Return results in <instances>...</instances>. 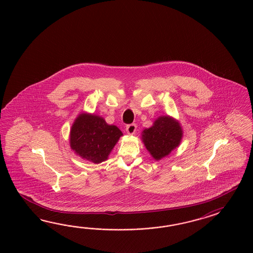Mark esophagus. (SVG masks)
Instances as JSON below:
<instances>
[{"instance_id": "obj_1", "label": "esophagus", "mask_w": 253, "mask_h": 253, "mask_svg": "<svg viewBox=\"0 0 253 253\" xmlns=\"http://www.w3.org/2000/svg\"><path fill=\"white\" fill-rule=\"evenodd\" d=\"M126 131L128 132V134H130V135L134 134V132L136 131V125H135L134 123L127 125V126H126Z\"/></svg>"}]
</instances>
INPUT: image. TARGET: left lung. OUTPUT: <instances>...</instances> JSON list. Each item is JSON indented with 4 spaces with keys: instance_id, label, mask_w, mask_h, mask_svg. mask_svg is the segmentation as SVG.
I'll list each match as a JSON object with an SVG mask.
<instances>
[{
    "instance_id": "obj_1",
    "label": "left lung",
    "mask_w": 253,
    "mask_h": 253,
    "mask_svg": "<svg viewBox=\"0 0 253 253\" xmlns=\"http://www.w3.org/2000/svg\"><path fill=\"white\" fill-rule=\"evenodd\" d=\"M183 135L180 123L167 115L159 117L150 128L142 131L141 138L154 160L161 161L180 146Z\"/></svg>"
}]
</instances>
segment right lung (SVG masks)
<instances>
[{"label": "right lung", "instance_id": "add662e5", "mask_svg": "<svg viewBox=\"0 0 253 253\" xmlns=\"http://www.w3.org/2000/svg\"><path fill=\"white\" fill-rule=\"evenodd\" d=\"M123 135L122 130L107 124L101 116L82 112L70 128L69 146L82 159L98 164L107 161Z\"/></svg>", "mask_w": 253, "mask_h": 253}]
</instances>
